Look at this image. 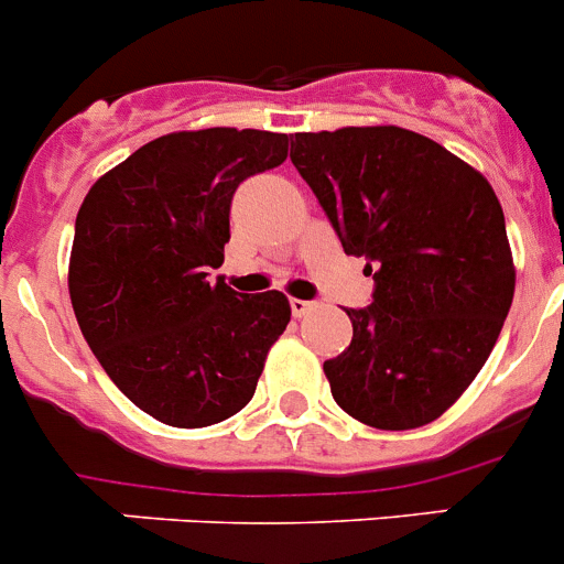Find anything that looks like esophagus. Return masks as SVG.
I'll list each match as a JSON object with an SVG mask.
<instances>
[{
	"instance_id": "obj_1",
	"label": "esophagus",
	"mask_w": 564,
	"mask_h": 564,
	"mask_svg": "<svg viewBox=\"0 0 564 564\" xmlns=\"http://www.w3.org/2000/svg\"><path fill=\"white\" fill-rule=\"evenodd\" d=\"M289 305H292L294 316H305L316 308V303H311V300H297V297L289 300Z\"/></svg>"
}]
</instances>
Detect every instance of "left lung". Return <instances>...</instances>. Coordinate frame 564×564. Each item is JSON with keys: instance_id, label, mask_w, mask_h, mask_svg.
<instances>
[{"instance_id": "8db88e82", "label": "left lung", "mask_w": 564, "mask_h": 564, "mask_svg": "<svg viewBox=\"0 0 564 564\" xmlns=\"http://www.w3.org/2000/svg\"><path fill=\"white\" fill-rule=\"evenodd\" d=\"M347 256L376 270L352 341L325 360L333 399L377 430H413L457 402L488 360L516 294L505 212L482 173L399 126L292 137Z\"/></svg>"}]
</instances>
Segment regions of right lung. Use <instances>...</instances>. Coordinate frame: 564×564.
<instances>
[{
    "label": "right lung",
    "instance_id": "right-lung-1",
    "mask_svg": "<svg viewBox=\"0 0 564 564\" xmlns=\"http://www.w3.org/2000/svg\"><path fill=\"white\" fill-rule=\"evenodd\" d=\"M289 137L200 129L156 137L82 200L68 292L109 380L171 427H209L253 399L289 325L286 294L212 283L245 178L278 167Z\"/></svg>",
    "mask_w": 564,
    "mask_h": 564
}]
</instances>
